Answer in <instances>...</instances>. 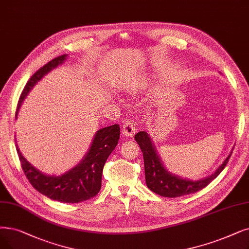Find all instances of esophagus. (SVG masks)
I'll return each instance as SVG.
<instances>
[{"label": "esophagus", "instance_id": "obj_1", "mask_svg": "<svg viewBox=\"0 0 249 249\" xmlns=\"http://www.w3.org/2000/svg\"><path fill=\"white\" fill-rule=\"evenodd\" d=\"M136 122L132 119H127L123 123L122 133L127 137H133L136 132Z\"/></svg>", "mask_w": 249, "mask_h": 249}]
</instances>
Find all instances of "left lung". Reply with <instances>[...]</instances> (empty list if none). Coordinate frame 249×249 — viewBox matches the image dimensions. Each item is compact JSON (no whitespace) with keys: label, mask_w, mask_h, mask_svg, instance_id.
I'll list each match as a JSON object with an SVG mask.
<instances>
[{"label":"left lung","mask_w":249,"mask_h":249,"mask_svg":"<svg viewBox=\"0 0 249 249\" xmlns=\"http://www.w3.org/2000/svg\"><path fill=\"white\" fill-rule=\"evenodd\" d=\"M134 138L139 144L143 155L145 181L147 187L151 191L159 194V196L165 197H179L203 189L214 178L218 177L226 165L228 164L229 159L232 155L231 151V154L227 157L224 163L211 176L198 181H190L172 175L165 169L157 154V149L155 148L154 143L151 142L146 131H140L136 133Z\"/></svg>","instance_id":"8db88e82"}]
</instances>
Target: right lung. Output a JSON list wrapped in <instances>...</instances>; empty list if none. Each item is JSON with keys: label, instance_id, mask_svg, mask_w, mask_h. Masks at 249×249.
<instances>
[{"label": "right lung", "instance_id": "add662e5", "mask_svg": "<svg viewBox=\"0 0 249 249\" xmlns=\"http://www.w3.org/2000/svg\"><path fill=\"white\" fill-rule=\"evenodd\" d=\"M66 57L67 55H62L51 60L32 75L21 92L16 115L21 103L23 102L32 86L44 75L62 64ZM119 138H120V126L118 124L100 129L94 135L89 153L81 163L61 176L42 174L23 158L18 146L17 153L21 167L34 188L51 199L67 203H77L89 200L100 192L105 163L118 144Z\"/></svg>", "mask_w": 249, "mask_h": 249}]
</instances>
